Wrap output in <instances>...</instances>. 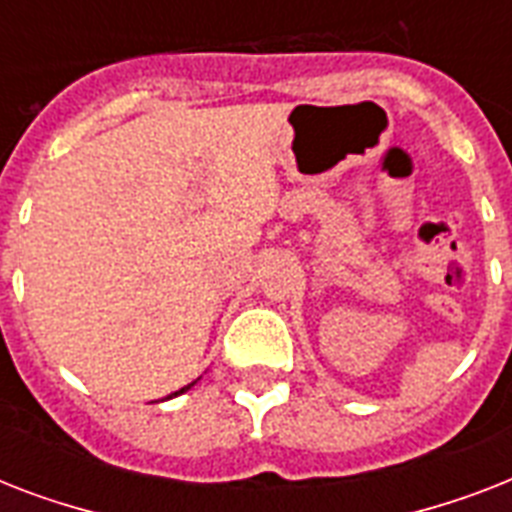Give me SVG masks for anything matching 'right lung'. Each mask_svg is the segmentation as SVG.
<instances>
[{
    "mask_svg": "<svg viewBox=\"0 0 512 512\" xmlns=\"http://www.w3.org/2000/svg\"><path fill=\"white\" fill-rule=\"evenodd\" d=\"M188 388H193V382H191V385H185V388L175 390V393H172V396H180V393H185V390H188ZM172 396H167V398H172Z\"/></svg>",
    "mask_w": 512,
    "mask_h": 512,
    "instance_id": "add662e5",
    "label": "right lung"
}]
</instances>
